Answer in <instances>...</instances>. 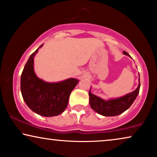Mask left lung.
Segmentation results:
<instances>
[{
	"label": "left lung",
	"mask_w": 157,
	"mask_h": 157,
	"mask_svg": "<svg viewBox=\"0 0 157 157\" xmlns=\"http://www.w3.org/2000/svg\"><path fill=\"white\" fill-rule=\"evenodd\" d=\"M123 53L130 57V56L125 51H123ZM140 87L139 75V84H138V88L136 90L124 96L120 97L117 98L109 99V100H104L100 97L96 96V95L91 93L90 88V91H89L90 106L95 112L98 113L99 114L103 115V116H117V115L122 114L130 108V106L132 104V103L136 100V97L138 96V93H139Z\"/></svg>",
	"instance_id": "obj_1"
}]
</instances>
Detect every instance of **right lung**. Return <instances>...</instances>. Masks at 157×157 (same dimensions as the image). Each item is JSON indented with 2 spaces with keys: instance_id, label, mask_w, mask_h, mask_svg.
I'll use <instances>...</instances> for the list:
<instances>
[{
  "instance_id": "right-lung-1",
  "label": "right lung",
  "mask_w": 157,
  "mask_h": 157,
  "mask_svg": "<svg viewBox=\"0 0 157 157\" xmlns=\"http://www.w3.org/2000/svg\"><path fill=\"white\" fill-rule=\"evenodd\" d=\"M41 45L30 56L21 75V92L26 104L43 117L61 114L66 109L69 97L79 80L69 78L59 82H48L39 78L34 71V57Z\"/></svg>"
}]
</instances>
